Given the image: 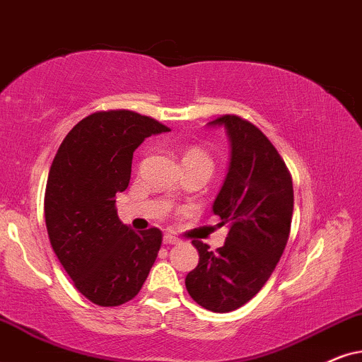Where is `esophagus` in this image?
I'll list each match as a JSON object with an SVG mask.
<instances>
[{
	"mask_svg": "<svg viewBox=\"0 0 362 362\" xmlns=\"http://www.w3.org/2000/svg\"><path fill=\"white\" fill-rule=\"evenodd\" d=\"M178 242H180V240H178L177 239V237H173V235H170V234H165V235H163V244H178Z\"/></svg>",
	"mask_w": 362,
	"mask_h": 362,
	"instance_id": "obj_1",
	"label": "esophagus"
}]
</instances>
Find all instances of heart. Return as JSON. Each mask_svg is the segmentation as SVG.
<instances>
[{"instance_id":"obj_1","label":"heart","mask_w":362,"mask_h":362,"mask_svg":"<svg viewBox=\"0 0 362 362\" xmlns=\"http://www.w3.org/2000/svg\"><path fill=\"white\" fill-rule=\"evenodd\" d=\"M182 162L184 163H192V162H197V163H205V165L212 167V162H210L209 155L202 152L200 148H190L187 150L184 153V158H182Z\"/></svg>"}]
</instances>
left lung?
Masks as SVG:
<instances>
[{
  "instance_id": "1",
  "label": "left lung",
  "mask_w": 362,
  "mask_h": 362,
  "mask_svg": "<svg viewBox=\"0 0 362 362\" xmlns=\"http://www.w3.org/2000/svg\"><path fill=\"white\" fill-rule=\"evenodd\" d=\"M209 127L226 128L230 141L226 180L212 205L228 234L215 252L192 240L199 264L185 287L207 310L230 313L249 303L276 269L289 239L294 189L281 155L257 127L235 115Z\"/></svg>"
}]
</instances>
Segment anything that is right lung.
I'll list each match as a JSON object with an SVG mask.
<instances>
[{
	"mask_svg": "<svg viewBox=\"0 0 362 362\" xmlns=\"http://www.w3.org/2000/svg\"><path fill=\"white\" fill-rule=\"evenodd\" d=\"M163 132L165 125L128 110L91 113L54 155L45 192L48 237L76 289L97 305L134 299L157 259L162 232L125 226L115 195L128 187L141 141Z\"/></svg>",
	"mask_w": 362,
	"mask_h": 362,
	"instance_id": "add662e5",
	"label": "right lung"
}]
</instances>
